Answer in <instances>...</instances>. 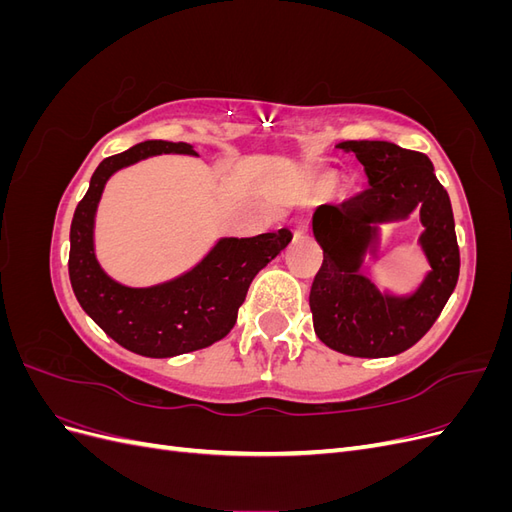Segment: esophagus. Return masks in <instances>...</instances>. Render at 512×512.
Listing matches in <instances>:
<instances>
[{"mask_svg": "<svg viewBox=\"0 0 512 512\" xmlns=\"http://www.w3.org/2000/svg\"><path fill=\"white\" fill-rule=\"evenodd\" d=\"M307 230H309V222H307L305 218H297V220H294V222L290 224V232H292L294 239L305 237Z\"/></svg>", "mask_w": 512, "mask_h": 512, "instance_id": "obj_1", "label": "esophagus"}]
</instances>
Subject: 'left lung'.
<instances>
[{
    "label": "left lung",
    "mask_w": 512,
    "mask_h": 512,
    "mask_svg": "<svg viewBox=\"0 0 512 512\" xmlns=\"http://www.w3.org/2000/svg\"><path fill=\"white\" fill-rule=\"evenodd\" d=\"M365 168L369 188L339 207L312 215L322 267L309 292L314 331L322 344L361 359H382L412 348L438 320L459 277V247L451 198L427 156L386 141H344ZM424 224L419 244L432 269L410 295L380 291L362 273L364 256L377 257L379 226L407 219Z\"/></svg>",
    "instance_id": "1"
}]
</instances>
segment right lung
Returning a JSON list of instances; mask_svg holds the SVG:
<instances>
[{
	"label": "right lung",
	"mask_w": 512,
	"mask_h": 512,
	"mask_svg": "<svg viewBox=\"0 0 512 512\" xmlns=\"http://www.w3.org/2000/svg\"><path fill=\"white\" fill-rule=\"evenodd\" d=\"M179 153L198 156L188 143L145 141L100 162L70 226V284L85 314L119 346L151 359L207 348L235 327L247 288L260 269L292 241L290 230L258 237H222L190 271L147 288L119 284L96 258V211L106 181L141 160Z\"/></svg>",
	"instance_id": "obj_1"
}]
</instances>
